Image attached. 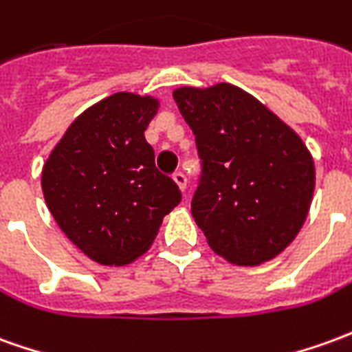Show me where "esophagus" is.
<instances>
[{
	"label": "esophagus",
	"instance_id": "1",
	"mask_svg": "<svg viewBox=\"0 0 352 352\" xmlns=\"http://www.w3.org/2000/svg\"><path fill=\"white\" fill-rule=\"evenodd\" d=\"M173 181H175L177 186H179V188L184 192V188H186V175L181 173V171H177L175 175H173Z\"/></svg>",
	"mask_w": 352,
	"mask_h": 352
}]
</instances>
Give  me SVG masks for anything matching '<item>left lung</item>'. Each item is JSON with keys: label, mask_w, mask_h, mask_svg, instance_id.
<instances>
[{"label": "left lung", "mask_w": 352, "mask_h": 352, "mask_svg": "<svg viewBox=\"0 0 352 352\" xmlns=\"http://www.w3.org/2000/svg\"><path fill=\"white\" fill-rule=\"evenodd\" d=\"M173 99L196 135L192 217L213 252L255 267L296 240L311 210L314 162L301 137L232 83L183 85Z\"/></svg>", "instance_id": "left-lung-1"}]
</instances>
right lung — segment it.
Returning a JSON list of instances; mask_svg holds the SVG:
<instances>
[{"label": "right lung", "mask_w": 352, "mask_h": 352, "mask_svg": "<svg viewBox=\"0 0 352 352\" xmlns=\"http://www.w3.org/2000/svg\"><path fill=\"white\" fill-rule=\"evenodd\" d=\"M151 95L120 91L68 125L41 169V190L66 238L89 259L124 267L148 252L181 190L154 164L144 131Z\"/></svg>", "instance_id": "add662e5"}]
</instances>
